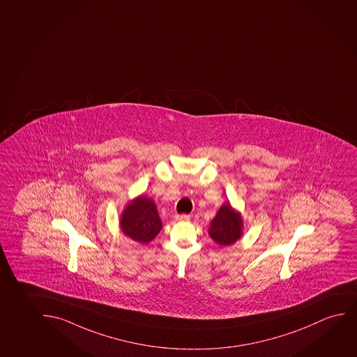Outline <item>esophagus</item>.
<instances>
[{
	"instance_id": "esophagus-1",
	"label": "esophagus",
	"mask_w": 357,
	"mask_h": 357,
	"mask_svg": "<svg viewBox=\"0 0 357 357\" xmlns=\"http://www.w3.org/2000/svg\"><path fill=\"white\" fill-rule=\"evenodd\" d=\"M175 219L177 221H188L191 219V216L187 215V214H181V215H176Z\"/></svg>"
}]
</instances>
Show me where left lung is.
<instances>
[{"label":"left lung","instance_id":"left-lung-1","mask_svg":"<svg viewBox=\"0 0 357 357\" xmlns=\"http://www.w3.org/2000/svg\"><path fill=\"white\" fill-rule=\"evenodd\" d=\"M243 221L238 211L226 202L211 220L208 234L220 246H230L242 236Z\"/></svg>","mask_w":357,"mask_h":357}]
</instances>
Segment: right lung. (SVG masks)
<instances>
[{"mask_svg":"<svg viewBox=\"0 0 357 357\" xmlns=\"http://www.w3.org/2000/svg\"><path fill=\"white\" fill-rule=\"evenodd\" d=\"M120 225L126 236L139 243L151 242L162 227L155 203L146 196L137 197L128 203Z\"/></svg>","mask_w":357,"mask_h":357,"instance_id":"obj_1","label":"right lung"}]
</instances>
